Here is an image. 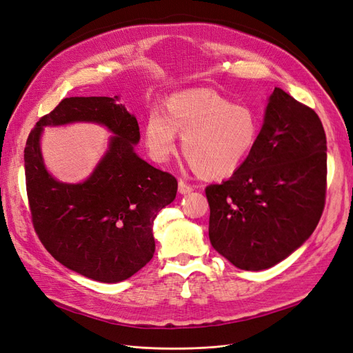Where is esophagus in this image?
I'll return each instance as SVG.
<instances>
[{"instance_id":"esophagus-1","label":"esophagus","mask_w":353,"mask_h":353,"mask_svg":"<svg viewBox=\"0 0 353 353\" xmlns=\"http://www.w3.org/2000/svg\"><path fill=\"white\" fill-rule=\"evenodd\" d=\"M178 191L181 192V194H190L191 191H192V187L190 185V184H187L185 181H179L178 182Z\"/></svg>"}]
</instances>
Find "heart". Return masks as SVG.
Segmentation results:
<instances>
[{"mask_svg": "<svg viewBox=\"0 0 353 353\" xmlns=\"http://www.w3.org/2000/svg\"><path fill=\"white\" fill-rule=\"evenodd\" d=\"M182 134V152L197 174L223 178L244 163L259 136V119L250 108L221 94L196 90L172 98L168 112L152 109L144 127L145 144L156 161L165 162Z\"/></svg>", "mask_w": 353, "mask_h": 353, "instance_id": "b5f03b06", "label": "heart"}]
</instances>
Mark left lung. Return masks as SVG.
I'll use <instances>...</instances> for the list:
<instances>
[{
	"instance_id": "8db88e82",
	"label": "left lung",
	"mask_w": 353,
	"mask_h": 353,
	"mask_svg": "<svg viewBox=\"0 0 353 353\" xmlns=\"http://www.w3.org/2000/svg\"><path fill=\"white\" fill-rule=\"evenodd\" d=\"M325 181L327 140L319 115L274 88L244 163L205 188L212 247L241 270L281 263L319 225Z\"/></svg>"
}]
</instances>
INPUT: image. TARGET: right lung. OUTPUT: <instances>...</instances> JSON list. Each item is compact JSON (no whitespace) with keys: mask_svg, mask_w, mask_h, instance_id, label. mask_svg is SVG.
Returning a JSON list of instances; mask_svg holds the SVG:
<instances>
[{"mask_svg":"<svg viewBox=\"0 0 353 353\" xmlns=\"http://www.w3.org/2000/svg\"><path fill=\"white\" fill-rule=\"evenodd\" d=\"M119 98H65L42 117L24 148V174L32 222L43 247L67 269L103 283L137 273L154 254L153 221L176 196L171 174L134 152L139 123ZM93 122L114 136L88 180L67 185L44 168L40 152L43 126Z\"/></svg>","mask_w":353,"mask_h":353,"instance_id":"1","label":"right lung"}]
</instances>
